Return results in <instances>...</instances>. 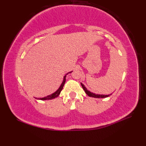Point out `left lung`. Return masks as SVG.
Returning <instances> with one entry per match:
<instances>
[{
  "label": "left lung",
  "mask_w": 146,
  "mask_h": 146,
  "mask_svg": "<svg viewBox=\"0 0 146 146\" xmlns=\"http://www.w3.org/2000/svg\"><path fill=\"white\" fill-rule=\"evenodd\" d=\"M81 85L82 86V88L84 90V91L85 92V93L86 94H87L88 96H89V97H94V98H105V97H108V96H110L111 94L110 95H98V94H94V93H92L90 91H88L87 89L86 88L85 86L83 85L82 83H81Z\"/></svg>",
  "instance_id": "obj_1"
}]
</instances>
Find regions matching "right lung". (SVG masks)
Wrapping results in <instances>:
<instances>
[{
	"label": "right lung",
	"mask_w": 146,
	"mask_h": 146,
	"mask_svg": "<svg viewBox=\"0 0 146 146\" xmlns=\"http://www.w3.org/2000/svg\"><path fill=\"white\" fill-rule=\"evenodd\" d=\"M70 73H71V72H70ZM68 73L66 74V75L64 76L63 81V82H62L61 86H60V88H58V90H57L56 92H55L54 93H53V94H51V95H48V96H47V97H44V98H39V100H51V99H53V98H56V97H58V96L60 95V93H61V90H62V89H63V86H64V83H65V82H66V75H68V73Z\"/></svg>",
	"instance_id": "obj_1"
}]
</instances>
